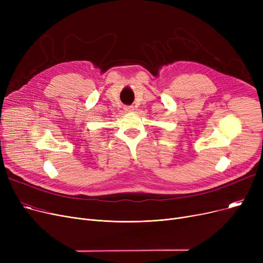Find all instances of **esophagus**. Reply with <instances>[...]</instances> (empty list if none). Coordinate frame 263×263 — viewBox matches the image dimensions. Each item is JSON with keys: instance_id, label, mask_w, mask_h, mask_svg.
I'll return each mask as SVG.
<instances>
[{"instance_id": "obj_1", "label": "esophagus", "mask_w": 263, "mask_h": 263, "mask_svg": "<svg viewBox=\"0 0 263 263\" xmlns=\"http://www.w3.org/2000/svg\"><path fill=\"white\" fill-rule=\"evenodd\" d=\"M123 109L126 110L127 113H130V112H133V109H134V107L133 106H124L123 107Z\"/></svg>"}]
</instances>
